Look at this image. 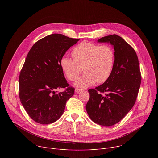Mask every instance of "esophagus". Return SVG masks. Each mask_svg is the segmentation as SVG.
Listing matches in <instances>:
<instances>
[{"label":"esophagus","instance_id":"obj_1","mask_svg":"<svg viewBox=\"0 0 158 158\" xmlns=\"http://www.w3.org/2000/svg\"><path fill=\"white\" fill-rule=\"evenodd\" d=\"M81 91V89L77 88V89H75V93H76V94H78V93H80Z\"/></svg>","mask_w":158,"mask_h":158}]
</instances>
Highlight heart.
Listing matches in <instances>:
<instances>
[{"label": "heart", "instance_id": "obj_1", "mask_svg": "<svg viewBox=\"0 0 158 158\" xmlns=\"http://www.w3.org/2000/svg\"><path fill=\"white\" fill-rule=\"evenodd\" d=\"M72 56L73 59L63 57L60 65L66 77L71 81H76L82 71L85 72L76 82L80 87H87L96 82H105L114 68L115 52L109 44L83 42L74 48Z\"/></svg>", "mask_w": 158, "mask_h": 158}]
</instances>
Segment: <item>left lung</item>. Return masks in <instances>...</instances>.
Returning a JSON list of instances; mask_svg holds the SVG:
<instances>
[{
  "label": "left lung",
  "instance_id": "obj_1",
  "mask_svg": "<svg viewBox=\"0 0 158 158\" xmlns=\"http://www.w3.org/2000/svg\"><path fill=\"white\" fill-rule=\"evenodd\" d=\"M99 42H109L114 47L115 62L109 79L95 89L88 90L85 106L91 119L104 126L122 120L136 102L141 82V74L136 51L120 36H105Z\"/></svg>",
  "mask_w": 158,
  "mask_h": 158
}]
</instances>
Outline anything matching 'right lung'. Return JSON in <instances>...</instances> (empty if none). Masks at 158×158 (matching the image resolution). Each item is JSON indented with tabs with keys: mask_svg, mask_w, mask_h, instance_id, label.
I'll list each match as a JSON object with an SVG mask.
<instances>
[{
	"mask_svg": "<svg viewBox=\"0 0 158 158\" xmlns=\"http://www.w3.org/2000/svg\"><path fill=\"white\" fill-rule=\"evenodd\" d=\"M79 39L53 34L37 41L29 51L19 78V98L30 118L49 124L62 115L67 101L74 94L64 76L60 60ZM64 88L57 93L56 88Z\"/></svg>",
	"mask_w": 158,
	"mask_h": 158,
	"instance_id": "right-lung-1",
	"label": "right lung"
}]
</instances>
